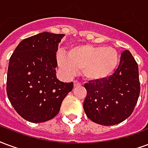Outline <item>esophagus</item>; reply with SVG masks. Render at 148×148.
<instances>
[{
  "label": "esophagus",
  "mask_w": 148,
  "mask_h": 148,
  "mask_svg": "<svg viewBox=\"0 0 148 148\" xmlns=\"http://www.w3.org/2000/svg\"><path fill=\"white\" fill-rule=\"evenodd\" d=\"M82 84L80 83V82H77V81H74V87H77V86H80Z\"/></svg>",
  "instance_id": "esophagus-1"
}]
</instances>
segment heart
<instances>
[{
    "mask_svg": "<svg viewBox=\"0 0 148 148\" xmlns=\"http://www.w3.org/2000/svg\"><path fill=\"white\" fill-rule=\"evenodd\" d=\"M59 67L66 76H73L78 70L88 81H100L109 77L117 68L120 56L112 47L90 44L77 46L69 53L59 51Z\"/></svg>",
    "mask_w": 148,
    "mask_h": 148,
    "instance_id": "obj_1",
    "label": "heart"
}]
</instances>
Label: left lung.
<instances>
[{"mask_svg": "<svg viewBox=\"0 0 148 148\" xmlns=\"http://www.w3.org/2000/svg\"><path fill=\"white\" fill-rule=\"evenodd\" d=\"M87 94L83 103L87 117L101 125H114L129 117L140 93L138 64L128 50L121 55L113 74L84 85Z\"/></svg>", "mask_w": 148, "mask_h": 148, "instance_id": "8db88e82", "label": "left lung"}]
</instances>
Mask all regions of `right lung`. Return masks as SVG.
<instances>
[{
	"mask_svg": "<svg viewBox=\"0 0 148 148\" xmlns=\"http://www.w3.org/2000/svg\"><path fill=\"white\" fill-rule=\"evenodd\" d=\"M64 34L42 32L22 40L10 57L6 90L15 110L26 121L41 123L58 114L73 82L57 79L56 51Z\"/></svg>",
	"mask_w": 148,
	"mask_h": 148,
	"instance_id": "obj_1",
	"label": "right lung"
}]
</instances>
